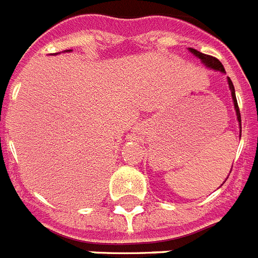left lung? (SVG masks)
<instances>
[{"instance_id":"8db88e82","label":"left lung","mask_w":258,"mask_h":258,"mask_svg":"<svg viewBox=\"0 0 258 258\" xmlns=\"http://www.w3.org/2000/svg\"><path fill=\"white\" fill-rule=\"evenodd\" d=\"M189 50L194 53L195 55L200 58L201 61L204 63L207 64L208 67L210 69H214V70H218L221 73H226L225 69H223L222 63L217 59L216 57H212V55H208V54H204V53H200V51H197L196 49H189ZM228 86H230V89H231V96H232V100H234V106H235V110H236V115H237V120H239V126H240V134H241V116H240V110H239V106H237V101H236V96H235V88H234V84H232L231 79L228 78Z\"/></svg>"}]
</instances>
